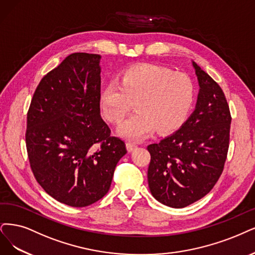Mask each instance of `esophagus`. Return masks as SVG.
I'll return each mask as SVG.
<instances>
[{
  "mask_svg": "<svg viewBox=\"0 0 255 255\" xmlns=\"http://www.w3.org/2000/svg\"><path fill=\"white\" fill-rule=\"evenodd\" d=\"M126 147H127V149H128V151H133V150L137 147V145H136V144H134V143H130V142H128V143L126 144Z\"/></svg>",
  "mask_w": 255,
  "mask_h": 255,
  "instance_id": "obj_1",
  "label": "esophagus"
}]
</instances>
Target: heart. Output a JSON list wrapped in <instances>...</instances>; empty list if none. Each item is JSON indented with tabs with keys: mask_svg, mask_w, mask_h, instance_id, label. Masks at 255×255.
Returning a JSON list of instances; mask_svg holds the SVG:
<instances>
[{
	"mask_svg": "<svg viewBox=\"0 0 255 255\" xmlns=\"http://www.w3.org/2000/svg\"><path fill=\"white\" fill-rule=\"evenodd\" d=\"M196 89L185 74L152 64L130 66L121 82L111 81L101 92L100 106L113 124H120L133 108L137 111L119 127L118 133L130 140L147 137L156 129L170 133L180 128L193 108Z\"/></svg>",
	"mask_w": 255,
	"mask_h": 255,
	"instance_id": "obj_1",
	"label": "heart"
}]
</instances>
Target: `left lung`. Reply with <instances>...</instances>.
I'll return each mask as SVG.
<instances>
[{
  "label": "left lung",
  "mask_w": 255,
  "mask_h": 255,
  "mask_svg": "<svg viewBox=\"0 0 255 255\" xmlns=\"http://www.w3.org/2000/svg\"><path fill=\"white\" fill-rule=\"evenodd\" d=\"M200 85L194 111L174 133L147 147L151 155L148 185L154 199L184 208L208 194L227 158L231 116L225 94L192 62Z\"/></svg>",
  "instance_id": "left-lung-1"
}]
</instances>
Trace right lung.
<instances>
[{
    "mask_svg": "<svg viewBox=\"0 0 255 255\" xmlns=\"http://www.w3.org/2000/svg\"><path fill=\"white\" fill-rule=\"evenodd\" d=\"M100 60V54L68 55L41 80L27 113L26 147L35 180L54 200L78 208L108 192L127 153L101 117Z\"/></svg>",
    "mask_w": 255,
    "mask_h": 255,
    "instance_id": "obj_1",
    "label": "right lung"
}]
</instances>
